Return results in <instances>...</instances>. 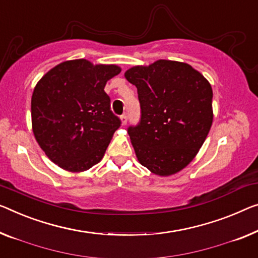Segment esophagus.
<instances>
[{
    "label": "esophagus",
    "instance_id": "34e87169",
    "mask_svg": "<svg viewBox=\"0 0 258 258\" xmlns=\"http://www.w3.org/2000/svg\"><path fill=\"white\" fill-rule=\"evenodd\" d=\"M120 124H121V126H125L126 124H127V116H126V114H122V116L120 117Z\"/></svg>",
    "mask_w": 258,
    "mask_h": 258
}]
</instances>
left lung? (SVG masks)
<instances>
[{"label":"left lung","mask_w":258,"mask_h":258,"mask_svg":"<svg viewBox=\"0 0 258 258\" xmlns=\"http://www.w3.org/2000/svg\"><path fill=\"white\" fill-rule=\"evenodd\" d=\"M124 75L137 87L141 106L140 124L128 128L138 161L161 177L177 174L212 126V87L189 63L172 60L133 66Z\"/></svg>","instance_id":"8db88e82"}]
</instances>
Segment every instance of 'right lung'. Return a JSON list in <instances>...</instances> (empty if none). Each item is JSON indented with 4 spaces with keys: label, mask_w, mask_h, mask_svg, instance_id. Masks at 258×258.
I'll use <instances>...</instances> for the list:
<instances>
[{
    "label": "right lung",
    "mask_w": 258,
    "mask_h": 258,
    "mask_svg": "<svg viewBox=\"0 0 258 258\" xmlns=\"http://www.w3.org/2000/svg\"><path fill=\"white\" fill-rule=\"evenodd\" d=\"M121 72L117 64L63 61L33 89V136L46 156L63 170L82 172L104 156L120 120L110 110L106 82Z\"/></svg>",
    "instance_id": "add662e5"
}]
</instances>
